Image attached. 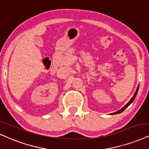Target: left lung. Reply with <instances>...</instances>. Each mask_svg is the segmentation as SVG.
<instances>
[{"instance_id":"obj_1","label":"left lung","mask_w":149,"mask_h":149,"mask_svg":"<svg viewBox=\"0 0 149 149\" xmlns=\"http://www.w3.org/2000/svg\"><path fill=\"white\" fill-rule=\"evenodd\" d=\"M138 89H139V85H138V86H137V89H136V91L135 92L134 95H133V96L132 97V98H131V100H130V101L129 102H128L127 104H126L125 107H122V108L121 109H120L119 111H116V112H115V113H111V115H116V114H119V113H122V111H125V109H127V107H129V105L131 104V103H132L133 102V100H135V97H136V95H137V91H138Z\"/></svg>"}]
</instances>
